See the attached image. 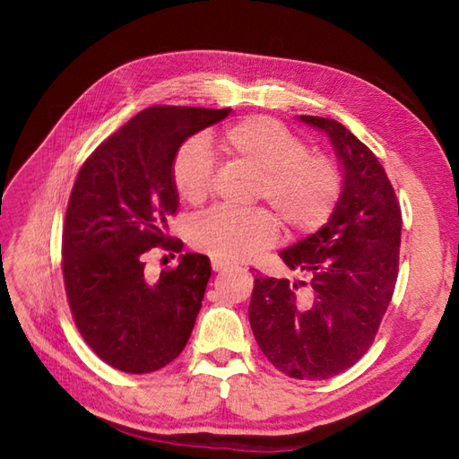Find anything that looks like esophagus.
<instances>
[{"instance_id": "34e87169", "label": "esophagus", "mask_w": 459, "mask_h": 459, "mask_svg": "<svg viewBox=\"0 0 459 459\" xmlns=\"http://www.w3.org/2000/svg\"><path fill=\"white\" fill-rule=\"evenodd\" d=\"M211 266H212V270H214V272H222V270H227V268H230V264H229V262H224V260H219V258H212V262H211Z\"/></svg>"}]
</instances>
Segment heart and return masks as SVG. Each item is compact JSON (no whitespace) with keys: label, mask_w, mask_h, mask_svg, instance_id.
<instances>
[{"label":"heart","mask_w":459,"mask_h":459,"mask_svg":"<svg viewBox=\"0 0 459 459\" xmlns=\"http://www.w3.org/2000/svg\"><path fill=\"white\" fill-rule=\"evenodd\" d=\"M230 160L258 171L256 199L268 201L291 230L314 232L333 214L343 173L324 153H311L306 140L268 116L232 124L222 134ZM171 181L185 203H201L212 183V155L203 138H191L171 163ZM280 221L268 209L237 212L211 209L191 227V245L227 262H247L276 245Z\"/></svg>","instance_id":"1"}]
</instances>
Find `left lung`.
<instances>
[{
	"label": "left lung",
	"mask_w": 459,
	"mask_h": 459,
	"mask_svg": "<svg viewBox=\"0 0 459 459\" xmlns=\"http://www.w3.org/2000/svg\"><path fill=\"white\" fill-rule=\"evenodd\" d=\"M324 130L343 165L337 207L311 237L280 255L309 281L256 278L248 319L280 373L324 380L343 373L375 341L398 276L403 212L377 155L343 124L299 116Z\"/></svg>",
	"instance_id": "1"
}]
</instances>
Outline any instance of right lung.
I'll return each mask as SVG.
<instances>
[{
	"instance_id": "add662e5",
	"label": "right lung",
	"mask_w": 459,
	"mask_h": 459,
	"mask_svg": "<svg viewBox=\"0 0 459 459\" xmlns=\"http://www.w3.org/2000/svg\"><path fill=\"white\" fill-rule=\"evenodd\" d=\"M229 108L152 106L96 148L76 175L63 227V278L76 329L96 355L124 373H153L187 345L211 278L203 255H181L158 280L153 250L181 252L165 235L178 212L171 163L189 135Z\"/></svg>"
}]
</instances>
